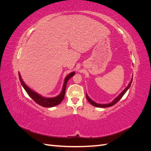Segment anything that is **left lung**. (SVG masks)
<instances>
[{
  "label": "left lung",
  "instance_id": "1",
  "mask_svg": "<svg viewBox=\"0 0 151 151\" xmlns=\"http://www.w3.org/2000/svg\"><path fill=\"white\" fill-rule=\"evenodd\" d=\"M132 79H133V77H132V79L130 80V83H129V84H128L127 88H126L124 90H123V91H122V92L117 97H116L115 99H114L111 103H108V104H99V103H97L94 102V101H93V100L91 99L88 96V95L87 94V93H86V98H87V99H88V101L91 104L93 105L94 106H96V107H99V108H107V107L112 106H113L114 104H115L118 101H119V100L123 97V96L124 95L125 93L127 92V90L129 89V88H130V86H131V84H132Z\"/></svg>",
  "mask_w": 151,
  "mask_h": 151
}]
</instances>
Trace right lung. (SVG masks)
I'll return each instance as SVG.
<instances>
[{"label":"right lung","instance_id":"1","mask_svg":"<svg viewBox=\"0 0 151 151\" xmlns=\"http://www.w3.org/2000/svg\"><path fill=\"white\" fill-rule=\"evenodd\" d=\"M74 75H75V72H72L65 77V78L64 79V83H63V84L62 89L60 94L58 95L57 96L53 97V98H45L42 96H41L38 93H36L33 90L30 89L29 87L24 83V82L22 81L21 76L20 75V73L19 72V77L21 84L22 86V87H23V88L25 89V91H26V93H28V94L34 100L36 103L40 105V106L45 107V108H50V107L57 106V105L59 104L62 101V100L63 99L65 96L67 82L72 76H74Z\"/></svg>","mask_w":151,"mask_h":151}]
</instances>
